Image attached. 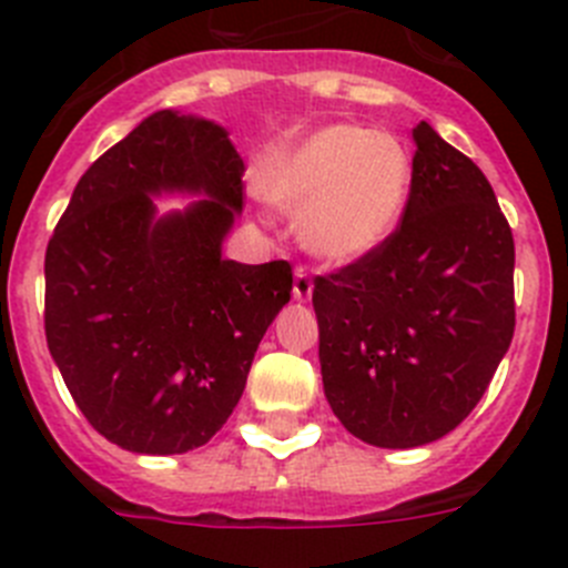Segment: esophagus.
Returning <instances> with one entry per match:
<instances>
[{"mask_svg":"<svg viewBox=\"0 0 568 568\" xmlns=\"http://www.w3.org/2000/svg\"><path fill=\"white\" fill-rule=\"evenodd\" d=\"M293 298L295 301H310L312 298V278L304 267L295 270V281H293Z\"/></svg>","mask_w":568,"mask_h":568,"instance_id":"obj_1","label":"esophagus"}]
</instances>
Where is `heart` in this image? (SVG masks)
Instances as JSON below:
<instances>
[{"label": "heart", "mask_w": 568, "mask_h": 568, "mask_svg": "<svg viewBox=\"0 0 568 568\" xmlns=\"http://www.w3.org/2000/svg\"><path fill=\"white\" fill-rule=\"evenodd\" d=\"M256 189L273 207L301 213L306 253L326 264H355L397 233L414 189V160L397 134L326 123L270 152Z\"/></svg>", "instance_id": "1"}]
</instances>
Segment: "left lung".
Segmentation results:
<instances>
[{
  "label": "left lung",
  "instance_id": "obj_1",
  "mask_svg": "<svg viewBox=\"0 0 568 568\" xmlns=\"http://www.w3.org/2000/svg\"><path fill=\"white\" fill-rule=\"evenodd\" d=\"M414 143L397 233L312 290L326 399L348 434L392 450L450 434L515 332V244L490 182L425 121Z\"/></svg>",
  "mask_w": 568,
  "mask_h": 568
}]
</instances>
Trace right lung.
<instances>
[{
    "label": "right lung",
    "instance_id": "obj_1",
    "mask_svg": "<svg viewBox=\"0 0 568 568\" xmlns=\"http://www.w3.org/2000/svg\"><path fill=\"white\" fill-rule=\"evenodd\" d=\"M242 174L220 123L160 109L87 169L47 244V346L81 414L123 450L205 445L290 301L287 262L222 256ZM165 193L203 200L158 214Z\"/></svg>",
    "mask_w": 568,
    "mask_h": 568
}]
</instances>
